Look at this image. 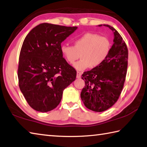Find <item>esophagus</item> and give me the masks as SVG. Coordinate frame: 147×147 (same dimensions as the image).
I'll return each instance as SVG.
<instances>
[{"label":"esophagus","instance_id":"esophagus-1","mask_svg":"<svg viewBox=\"0 0 147 147\" xmlns=\"http://www.w3.org/2000/svg\"><path fill=\"white\" fill-rule=\"evenodd\" d=\"M82 73L81 72H79V71H78L77 72V73H76V78H81V76H82Z\"/></svg>","mask_w":147,"mask_h":147}]
</instances>
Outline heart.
Returning a JSON list of instances; mask_svg holds the SVG:
<instances>
[{
  "mask_svg": "<svg viewBox=\"0 0 147 147\" xmlns=\"http://www.w3.org/2000/svg\"><path fill=\"white\" fill-rule=\"evenodd\" d=\"M74 46L62 44L60 50L62 55L69 64H73L79 58L81 60L74 64L78 71L90 67H98L107 59L111 50V42L107 37L99 34L87 32L74 37Z\"/></svg>",
  "mask_w": 147,
  "mask_h": 147,
  "instance_id": "heart-1",
  "label": "heart"
}]
</instances>
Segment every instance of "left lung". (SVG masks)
Here are the masks:
<instances>
[{
    "mask_svg": "<svg viewBox=\"0 0 147 147\" xmlns=\"http://www.w3.org/2000/svg\"><path fill=\"white\" fill-rule=\"evenodd\" d=\"M103 25L113 32L114 43L110 52L101 65L84 72L82 76L85 86L82 90L81 99L86 107L96 112L107 110L117 102L122 90L127 68L128 50L125 42L113 27Z\"/></svg>",
    "mask_w": 147,
    "mask_h": 147,
    "instance_id": "obj_1",
    "label": "left lung"
}]
</instances>
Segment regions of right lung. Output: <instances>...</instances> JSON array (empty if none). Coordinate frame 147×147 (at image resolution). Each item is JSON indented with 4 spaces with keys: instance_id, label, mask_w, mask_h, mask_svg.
I'll list each match as a JSON object with an SVG mask.
<instances>
[{
    "instance_id": "right-lung-1",
    "label": "right lung",
    "mask_w": 147,
    "mask_h": 147,
    "mask_svg": "<svg viewBox=\"0 0 147 147\" xmlns=\"http://www.w3.org/2000/svg\"><path fill=\"white\" fill-rule=\"evenodd\" d=\"M77 28L43 23L25 38L19 57V87L34 110H53L64 89L75 80L76 71L63 58L60 47Z\"/></svg>"
}]
</instances>
